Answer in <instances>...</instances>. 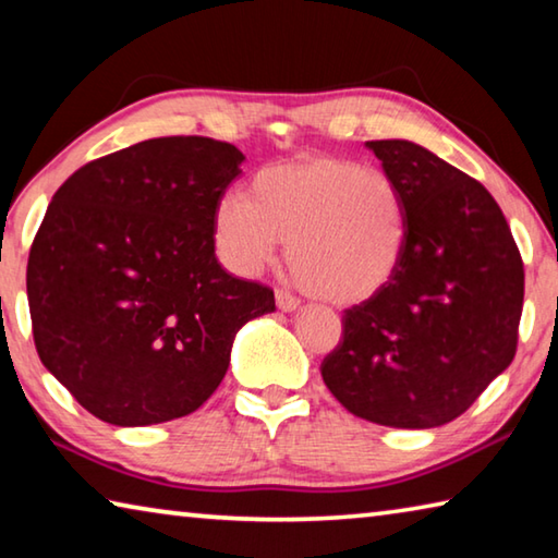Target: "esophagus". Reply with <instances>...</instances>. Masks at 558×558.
Returning a JSON list of instances; mask_svg holds the SVG:
<instances>
[{
	"instance_id": "1",
	"label": "esophagus",
	"mask_w": 558,
	"mask_h": 558,
	"mask_svg": "<svg viewBox=\"0 0 558 558\" xmlns=\"http://www.w3.org/2000/svg\"><path fill=\"white\" fill-rule=\"evenodd\" d=\"M276 305L282 313H295L300 307V300L295 295H290L288 290H276Z\"/></svg>"
}]
</instances>
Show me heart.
Wrapping results in <instances>:
<instances>
[{
    "instance_id": "b5f03b06",
    "label": "heart",
    "mask_w": 558,
    "mask_h": 558,
    "mask_svg": "<svg viewBox=\"0 0 558 558\" xmlns=\"http://www.w3.org/2000/svg\"><path fill=\"white\" fill-rule=\"evenodd\" d=\"M223 266L258 276L290 241L295 278L332 305H359L389 286L405 251V202L391 174L307 155L263 167L248 196L223 194L214 214Z\"/></svg>"
}]
</instances>
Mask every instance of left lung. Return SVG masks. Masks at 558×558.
<instances>
[{
	"label": "left lung",
	"instance_id": "8db88e82",
	"mask_svg": "<svg viewBox=\"0 0 558 558\" xmlns=\"http://www.w3.org/2000/svg\"><path fill=\"white\" fill-rule=\"evenodd\" d=\"M405 202L389 286L344 313L323 379L359 418L436 428L465 413L517 352L524 266L493 194L430 149L374 140Z\"/></svg>",
	"mask_w": 558,
	"mask_h": 558
}]
</instances>
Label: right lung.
Masks as SVG:
<instances>
[{
  "label": "right lung",
  "instance_id": "obj_1",
  "mask_svg": "<svg viewBox=\"0 0 558 558\" xmlns=\"http://www.w3.org/2000/svg\"><path fill=\"white\" fill-rule=\"evenodd\" d=\"M243 155L157 137L88 162L46 209L26 266L41 362L112 426L192 413L219 389L239 329L272 290L216 260V204Z\"/></svg>",
  "mask_w": 558,
  "mask_h": 558
}]
</instances>
